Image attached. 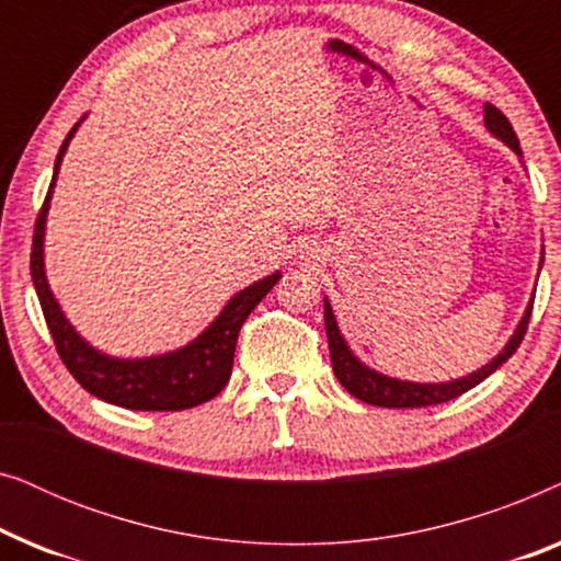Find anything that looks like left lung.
Here are the masks:
<instances>
[{
	"mask_svg": "<svg viewBox=\"0 0 561 561\" xmlns=\"http://www.w3.org/2000/svg\"><path fill=\"white\" fill-rule=\"evenodd\" d=\"M485 125L490 133H493L495 137H501V140L508 145L513 152H518L520 156L518 137H516V133H513L508 117H505L497 106L485 104ZM531 311H534V301L526 309L524 319H520L516 334L511 336V342L505 344V350L493 359V363L485 365L478 373L467 375V378H459L451 382H436V386H432V382H428V386H421V382L393 380V378H386V375L370 370V367H365L355 355H352L347 344H344L340 329H336L332 306L329 304H324V324H327L329 355H332L334 375L352 396L359 398L363 403L382 405V409H421V405L447 403V401H451V398L467 393V390L485 380L490 373H495L497 367L505 363V359L513 357V352H516L520 347V342H524Z\"/></svg>",
	"mask_w": 561,
	"mask_h": 561,
	"instance_id": "obj_1",
	"label": "left lung"
}]
</instances>
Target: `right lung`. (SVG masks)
<instances>
[{"label":"right lung","instance_id":"right-lung-1","mask_svg":"<svg viewBox=\"0 0 561 561\" xmlns=\"http://www.w3.org/2000/svg\"><path fill=\"white\" fill-rule=\"evenodd\" d=\"M76 127L68 133L64 145H60V152L56 158V173ZM56 173H53V181H56ZM50 191L53 183L35 219L33 252H30V275H33L37 298H41L43 306L45 324L50 329L60 363H64L68 367V373L79 380V386L83 390H89L91 396L102 398L106 403L122 405V409L129 411H183L194 409L198 403L211 401L214 396L221 393L229 375H232L237 334H240L250 311L255 309V306L265 298L267 290L278 283L280 273L267 275V278L252 283L250 288L240 290V294L225 306V311L219 313L217 321H214L196 342H191L188 347L150 359L104 357L99 355L96 350H91L89 344L73 332V327L68 324L66 317L58 309L56 298L50 294L48 280H45L43 232Z\"/></svg>","mask_w":561,"mask_h":561}]
</instances>
